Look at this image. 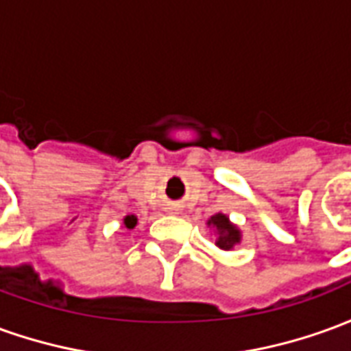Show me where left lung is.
I'll return each mask as SVG.
<instances>
[{
	"instance_id": "1",
	"label": "left lung",
	"mask_w": 351,
	"mask_h": 351,
	"mask_svg": "<svg viewBox=\"0 0 351 351\" xmlns=\"http://www.w3.org/2000/svg\"><path fill=\"white\" fill-rule=\"evenodd\" d=\"M207 224L215 228V232H217V241H215V245H217L218 249H222V251H232L235 245L241 241V232H239V228L235 226V224H232L226 215L217 213V215H213V217L209 218Z\"/></svg>"
}]
</instances>
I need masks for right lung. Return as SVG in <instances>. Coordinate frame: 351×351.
<instances>
[{"label":"right lung","instance_id":"obj_1","mask_svg":"<svg viewBox=\"0 0 351 351\" xmlns=\"http://www.w3.org/2000/svg\"><path fill=\"white\" fill-rule=\"evenodd\" d=\"M136 222H138V218L134 217V215H127V217L123 218V224L127 230H133V228L136 226Z\"/></svg>","mask_w":351,"mask_h":351}]
</instances>
